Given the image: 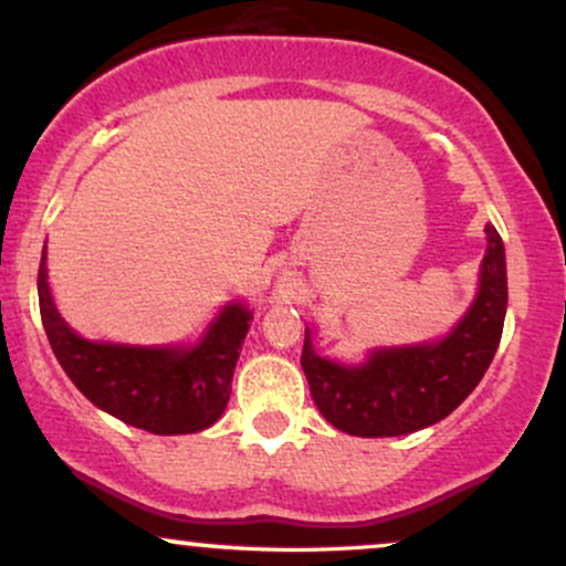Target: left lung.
Masks as SVG:
<instances>
[{
	"label": "left lung",
	"instance_id": "8db88e82",
	"mask_svg": "<svg viewBox=\"0 0 566 566\" xmlns=\"http://www.w3.org/2000/svg\"><path fill=\"white\" fill-rule=\"evenodd\" d=\"M481 290L464 319L438 344L381 349L359 368L319 357L306 331L301 365L319 413L357 438H395L446 419L492 365L507 308L505 247L486 226Z\"/></svg>",
	"mask_w": 566,
	"mask_h": 566
}]
</instances>
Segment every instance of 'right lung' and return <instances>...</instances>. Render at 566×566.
I'll use <instances>...</instances> for the list:
<instances>
[{"mask_svg": "<svg viewBox=\"0 0 566 566\" xmlns=\"http://www.w3.org/2000/svg\"><path fill=\"white\" fill-rule=\"evenodd\" d=\"M40 314L55 359L93 406L155 434H185L212 427L231 397V378L252 312L241 303L222 308L207 338L192 349H139L80 338L55 312L45 252Z\"/></svg>", "mask_w": 566, "mask_h": 566, "instance_id": "obj_1", "label": "right lung"}]
</instances>
